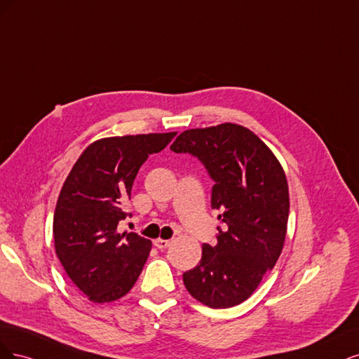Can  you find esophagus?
Instances as JSON below:
<instances>
[{
  "instance_id": "1",
  "label": "esophagus",
  "mask_w": 359,
  "mask_h": 359,
  "mask_svg": "<svg viewBox=\"0 0 359 359\" xmlns=\"http://www.w3.org/2000/svg\"><path fill=\"white\" fill-rule=\"evenodd\" d=\"M154 245L158 248V249H167L170 246V240H163V238H156L154 240Z\"/></svg>"
}]
</instances>
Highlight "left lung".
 <instances>
[{
  "label": "left lung",
  "instance_id": "left-lung-1",
  "mask_svg": "<svg viewBox=\"0 0 359 359\" xmlns=\"http://www.w3.org/2000/svg\"><path fill=\"white\" fill-rule=\"evenodd\" d=\"M170 149L205 167L215 182L212 209L224 224L216 245L204 243L200 264L183 273V283L212 309L237 306L282 253L289 216L285 171L259 137L236 123L183 131Z\"/></svg>",
  "mask_w": 359,
  "mask_h": 359
}]
</instances>
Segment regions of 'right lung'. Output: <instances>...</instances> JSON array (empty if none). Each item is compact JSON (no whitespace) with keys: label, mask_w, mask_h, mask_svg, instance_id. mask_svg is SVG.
Returning <instances> with one entry per match:
<instances>
[{"label":"right lung","mask_w":359,"mask_h":359,"mask_svg":"<svg viewBox=\"0 0 359 359\" xmlns=\"http://www.w3.org/2000/svg\"><path fill=\"white\" fill-rule=\"evenodd\" d=\"M176 133L102 138L85 149L65 179L53 215L55 250L90 302L122 298L140 276L152 241L118 231L144 161Z\"/></svg>","instance_id":"obj_1"}]
</instances>
